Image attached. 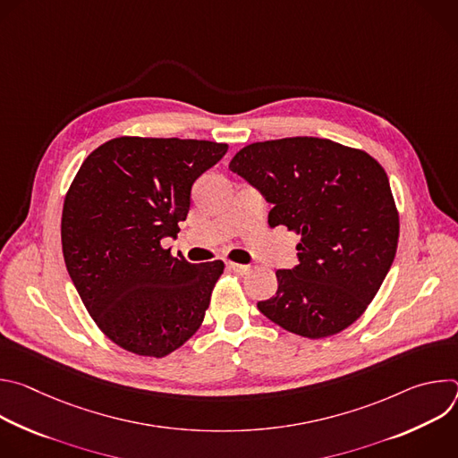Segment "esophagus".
<instances>
[{"label":"esophagus","instance_id":"34e87169","mask_svg":"<svg viewBox=\"0 0 458 458\" xmlns=\"http://www.w3.org/2000/svg\"><path fill=\"white\" fill-rule=\"evenodd\" d=\"M226 268H228L230 272H233V274H239V276H244V274H248V272L251 270L250 265H237V263H232V260H228Z\"/></svg>","mask_w":458,"mask_h":458}]
</instances>
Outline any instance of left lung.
<instances>
[{
    "mask_svg": "<svg viewBox=\"0 0 458 458\" xmlns=\"http://www.w3.org/2000/svg\"><path fill=\"white\" fill-rule=\"evenodd\" d=\"M228 168L274 207L270 226L301 235L297 265L277 270L259 311L284 330L330 337L355 322L386 279L399 214L384 168L366 152L318 138L251 143Z\"/></svg>",
    "mask_w": 458,
    "mask_h": 458,
    "instance_id": "obj_1",
    "label": "left lung"
}]
</instances>
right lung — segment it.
Segmentation results:
<instances>
[{
	"mask_svg": "<svg viewBox=\"0 0 458 458\" xmlns=\"http://www.w3.org/2000/svg\"><path fill=\"white\" fill-rule=\"evenodd\" d=\"M228 145L117 138L81 165L64 198L61 244L69 276L101 332L117 346L165 357L201 326L223 260L172 257L191 184Z\"/></svg>",
	"mask_w": 458,
	"mask_h": 458,
	"instance_id": "add662e5",
	"label": "right lung"
}]
</instances>
